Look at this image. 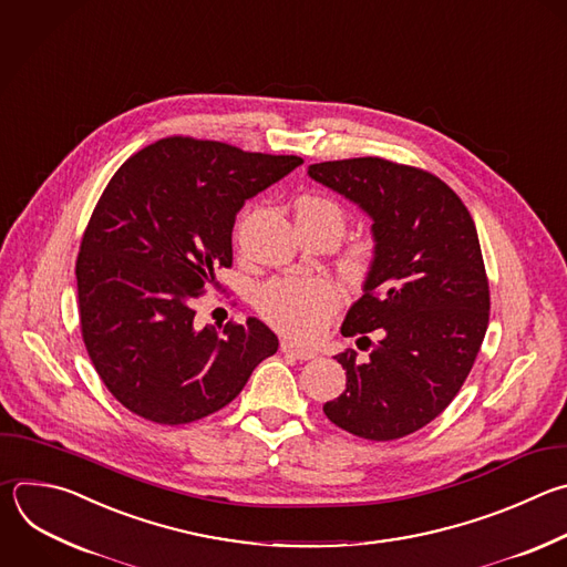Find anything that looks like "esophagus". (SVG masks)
Segmentation results:
<instances>
[{"mask_svg": "<svg viewBox=\"0 0 567 567\" xmlns=\"http://www.w3.org/2000/svg\"><path fill=\"white\" fill-rule=\"evenodd\" d=\"M280 349H282L285 353L296 355L298 360H309V358H313V355H316V351H311V349H302V347H298V344H296V342H291V340H282V342H280Z\"/></svg>", "mask_w": 567, "mask_h": 567, "instance_id": "esophagus-1", "label": "esophagus"}]
</instances>
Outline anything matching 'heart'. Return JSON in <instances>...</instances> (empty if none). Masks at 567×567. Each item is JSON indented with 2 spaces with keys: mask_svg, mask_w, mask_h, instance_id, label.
<instances>
[{
  "mask_svg": "<svg viewBox=\"0 0 567 567\" xmlns=\"http://www.w3.org/2000/svg\"><path fill=\"white\" fill-rule=\"evenodd\" d=\"M296 227L320 229L333 238L344 231V212L329 198L302 196L296 205ZM373 243L358 240L342 256V271L349 280H362L373 265ZM256 307L262 318L282 333L311 342L340 307L338 289L324 278H276L260 287Z\"/></svg>",
  "mask_w": 567,
  "mask_h": 567,
  "instance_id": "b5f03b06",
  "label": "heart"
}]
</instances>
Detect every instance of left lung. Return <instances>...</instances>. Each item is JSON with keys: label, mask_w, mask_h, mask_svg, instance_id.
Returning <instances> with one entry per match:
<instances>
[{"label": "left lung", "mask_w": 567, "mask_h": 567, "mask_svg": "<svg viewBox=\"0 0 567 567\" xmlns=\"http://www.w3.org/2000/svg\"><path fill=\"white\" fill-rule=\"evenodd\" d=\"M307 173L371 218L375 249L340 327L371 351L367 360L351 349L336 355L347 390L322 412L360 439H403L454 401L487 331L489 287L474 220L423 168L353 157ZM369 330L382 340L371 343Z\"/></svg>", "instance_id": "1"}]
</instances>
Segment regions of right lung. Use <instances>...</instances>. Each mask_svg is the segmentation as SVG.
<instances>
[{
  "label": "right lung",
  "mask_w": 567,
  "mask_h": 567,
  "mask_svg": "<svg viewBox=\"0 0 567 567\" xmlns=\"http://www.w3.org/2000/svg\"><path fill=\"white\" fill-rule=\"evenodd\" d=\"M298 155L166 137L128 157L106 184L75 265L86 351L133 414L184 425L229 405L278 351L258 318L196 324V298L231 267L243 205L282 179Z\"/></svg>",
  "instance_id": "add662e5"
}]
</instances>
